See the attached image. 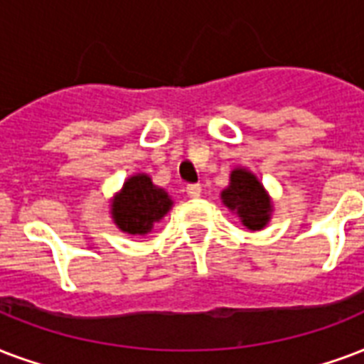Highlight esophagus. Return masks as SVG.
<instances>
[{"mask_svg": "<svg viewBox=\"0 0 364 364\" xmlns=\"http://www.w3.org/2000/svg\"><path fill=\"white\" fill-rule=\"evenodd\" d=\"M202 193V187L198 185V183H193V185H187V194L188 196H193V198H196V196H200Z\"/></svg>", "mask_w": 364, "mask_h": 364, "instance_id": "obj_1", "label": "esophagus"}]
</instances>
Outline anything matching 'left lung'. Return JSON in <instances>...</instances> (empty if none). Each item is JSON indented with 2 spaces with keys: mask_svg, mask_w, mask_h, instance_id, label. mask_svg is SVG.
Returning a JSON list of instances; mask_svg holds the SVG:
<instances>
[{
  "mask_svg": "<svg viewBox=\"0 0 364 364\" xmlns=\"http://www.w3.org/2000/svg\"><path fill=\"white\" fill-rule=\"evenodd\" d=\"M227 208L237 210L242 223L252 231H259L269 221L271 202L256 176L246 170H235L231 173V185L221 193Z\"/></svg>",
  "mask_w": 364,
  "mask_h": 364,
  "instance_id": "1",
  "label": "left lung"
}]
</instances>
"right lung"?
Segmentation results:
<instances>
[{
	"label": "right lung",
	"mask_w": 364,
	"mask_h": 364,
	"mask_svg": "<svg viewBox=\"0 0 364 364\" xmlns=\"http://www.w3.org/2000/svg\"><path fill=\"white\" fill-rule=\"evenodd\" d=\"M171 200L162 188L152 185L151 177L133 176L124 183L112 204L114 223L129 235H146L168 213Z\"/></svg>",
	"instance_id": "obj_1"
}]
</instances>
